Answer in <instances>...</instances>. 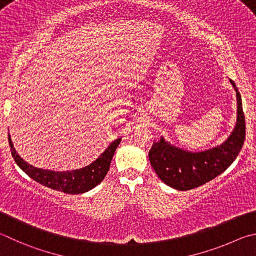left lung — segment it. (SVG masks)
I'll return each mask as SVG.
<instances>
[{
  "label": "left lung",
  "mask_w": 256,
  "mask_h": 256,
  "mask_svg": "<svg viewBox=\"0 0 256 256\" xmlns=\"http://www.w3.org/2000/svg\"><path fill=\"white\" fill-rule=\"evenodd\" d=\"M230 83L237 96V121L225 142L198 153L178 148L163 138L152 146L150 165L165 184L180 191L194 189L226 171L238 156L245 140V116L238 88L232 80Z\"/></svg>",
  "instance_id": "1"
}]
</instances>
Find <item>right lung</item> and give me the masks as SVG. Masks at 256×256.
I'll list each match as a JSON object with an SVG mask.
<instances>
[{
	"mask_svg": "<svg viewBox=\"0 0 256 256\" xmlns=\"http://www.w3.org/2000/svg\"><path fill=\"white\" fill-rule=\"evenodd\" d=\"M120 142L121 140L118 138L114 142H111L110 146L98 156V158L90 164L88 166L75 170V171L55 172L37 168L26 163L16 153L14 147H13L10 135H8V145L11 148L12 158H14V162L19 165V168L26 176H29L32 180L40 183V184L68 194H84V192L93 189L94 186L102 182L108 171H109L111 160L114 158V152Z\"/></svg>",
	"mask_w": 256,
	"mask_h": 256,
	"instance_id": "right-lung-1",
	"label": "right lung"
}]
</instances>
